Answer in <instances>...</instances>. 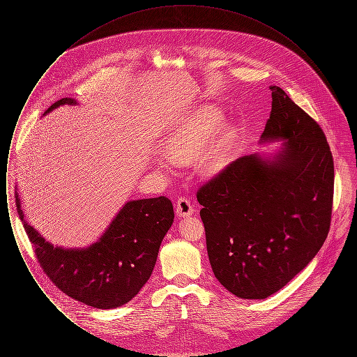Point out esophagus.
I'll return each mask as SVG.
<instances>
[{"mask_svg":"<svg viewBox=\"0 0 357 357\" xmlns=\"http://www.w3.org/2000/svg\"><path fill=\"white\" fill-rule=\"evenodd\" d=\"M175 213L178 217H190L194 213V207L186 198H179L175 204Z\"/></svg>","mask_w":357,"mask_h":357,"instance_id":"obj_1","label":"esophagus"}]
</instances>
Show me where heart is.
Here are the masks:
<instances>
[{
  "mask_svg": "<svg viewBox=\"0 0 357 357\" xmlns=\"http://www.w3.org/2000/svg\"><path fill=\"white\" fill-rule=\"evenodd\" d=\"M222 121L223 114L220 108L208 107L199 111L172 134L166 144L167 153L172 159H187L202 153L199 160L201 170L206 174L221 170L230 149V134L221 132L206 151L204 149L221 127ZM162 165H167V162H162Z\"/></svg>",
  "mask_w": 357,
  "mask_h": 357,
  "instance_id": "b5f03b06",
  "label": "heart"
}]
</instances>
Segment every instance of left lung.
Here are the masks:
<instances>
[{
    "instance_id": "8db88e82",
    "label": "left lung",
    "mask_w": 357,
    "mask_h": 357,
    "mask_svg": "<svg viewBox=\"0 0 357 357\" xmlns=\"http://www.w3.org/2000/svg\"><path fill=\"white\" fill-rule=\"evenodd\" d=\"M272 111L259 143L284 140L273 156L231 162L197 192L211 269L245 300L284 288L328 236L333 158L321 127L272 85Z\"/></svg>"
}]
</instances>
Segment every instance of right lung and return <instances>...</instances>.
<instances>
[{
    "instance_id": "obj_1",
    "label": "right lung",
    "mask_w": 357,
    "mask_h": 357,
    "mask_svg": "<svg viewBox=\"0 0 357 357\" xmlns=\"http://www.w3.org/2000/svg\"><path fill=\"white\" fill-rule=\"evenodd\" d=\"M64 104V98L44 112ZM20 220L33 245L40 266L69 297L98 309H112L131 301L151 277L159 248L174 222L166 197L130 201L109 223L98 242L83 249L53 246L24 218L16 192Z\"/></svg>"
}]
</instances>
